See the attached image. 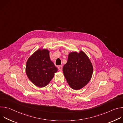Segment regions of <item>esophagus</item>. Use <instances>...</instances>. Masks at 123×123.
I'll return each instance as SVG.
<instances>
[{
    "label": "esophagus",
    "mask_w": 123,
    "mask_h": 123,
    "mask_svg": "<svg viewBox=\"0 0 123 123\" xmlns=\"http://www.w3.org/2000/svg\"><path fill=\"white\" fill-rule=\"evenodd\" d=\"M58 69L60 71H62V68H63L62 66H58Z\"/></svg>",
    "instance_id": "obj_1"
}]
</instances>
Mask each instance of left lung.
<instances>
[{"mask_svg": "<svg viewBox=\"0 0 123 123\" xmlns=\"http://www.w3.org/2000/svg\"><path fill=\"white\" fill-rule=\"evenodd\" d=\"M93 68L91 60L83 50L68 54V61L63 68L66 79L72 89L79 90L91 80Z\"/></svg>", "mask_w": 123, "mask_h": 123, "instance_id": "1", "label": "left lung"}]
</instances>
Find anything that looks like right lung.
<instances>
[{
    "instance_id": "right-lung-1",
    "label": "right lung",
    "mask_w": 123,
    "mask_h": 123,
    "mask_svg": "<svg viewBox=\"0 0 123 123\" xmlns=\"http://www.w3.org/2000/svg\"><path fill=\"white\" fill-rule=\"evenodd\" d=\"M50 60L49 51L40 48L29 57L26 62V73L29 80L39 87L46 86L57 72Z\"/></svg>"
}]
</instances>
